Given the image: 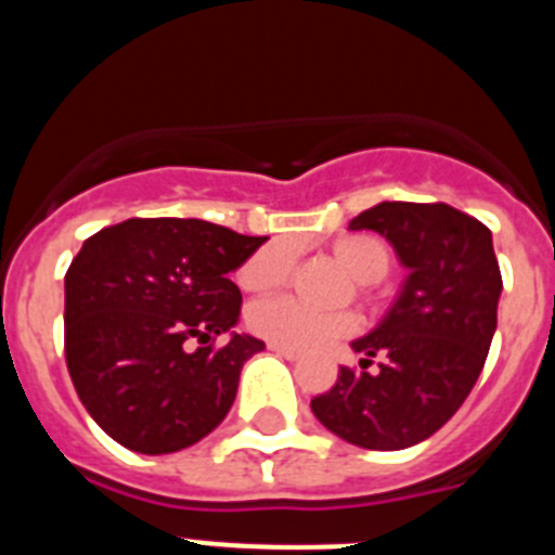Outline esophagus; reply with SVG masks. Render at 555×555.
Returning a JSON list of instances; mask_svg holds the SVG:
<instances>
[{
    "label": "esophagus",
    "instance_id": "1",
    "mask_svg": "<svg viewBox=\"0 0 555 555\" xmlns=\"http://www.w3.org/2000/svg\"><path fill=\"white\" fill-rule=\"evenodd\" d=\"M269 350L278 352V356H281V358H288V361H297V358H300V350L283 347V345H278V341H269Z\"/></svg>",
    "mask_w": 555,
    "mask_h": 555
}]
</instances>
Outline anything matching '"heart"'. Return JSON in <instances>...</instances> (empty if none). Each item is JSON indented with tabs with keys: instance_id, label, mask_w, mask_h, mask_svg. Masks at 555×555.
I'll use <instances>...</instances> for the list:
<instances>
[{
	"instance_id": "1",
	"label": "heart",
	"mask_w": 555,
	"mask_h": 555,
	"mask_svg": "<svg viewBox=\"0 0 555 555\" xmlns=\"http://www.w3.org/2000/svg\"><path fill=\"white\" fill-rule=\"evenodd\" d=\"M331 253L341 267L350 272L352 281L377 283L386 278L391 267V249L384 238L370 233L341 235L331 244ZM294 244L286 238H274L255 249L238 269V286L249 294H269L281 288L294 272ZM249 331L278 341L292 350H311L356 331L358 320L352 311H317L294 297H274V300L255 302L247 313Z\"/></svg>"
}]
</instances>
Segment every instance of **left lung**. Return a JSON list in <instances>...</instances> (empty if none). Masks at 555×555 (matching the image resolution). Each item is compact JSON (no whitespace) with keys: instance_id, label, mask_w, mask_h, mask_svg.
Returning a JSON list of instances; mask_svg holds the SVG:
<instances>
[{"instance_id":"1","label":"left lung","mask_w":555,"mask_h":555,"mask_svg":"<svg viewBox=\"0 0 555 555\" xmlns=\"http://www.w3.org/2000/svg\"><path fill=\"white\" fill-rule=\"evenodd\" d=\"M350 230L384 235L409 278L384 322L352 341L361 370L341 366L311 411L345 442L403 450L434 436L473 391L503 278L487 224L444 203H380Z\"/></svg>"}]
</instances>
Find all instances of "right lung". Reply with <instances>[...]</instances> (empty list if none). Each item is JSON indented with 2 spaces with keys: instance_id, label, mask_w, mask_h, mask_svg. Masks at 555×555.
I'll use <instances>...</instances> for the list:
<instances>
[{
  "instance_id": "right-lung-1",
  "label": "right lung",
  "mask_w": 555,
  "mask_h": 555,
  "mask_svg": "<svg viewBox=\"0 0 555 555\" xmlns=\"http://www.w3.org/2000/svg\"><path fill=\"white\" fill-rule=\"evenodd\" d=\"M267 235L203 219H127L86 238L66 272V366L94 423L127 450L178 453L228 416L261 338L233 333L230 272ZM222 332V348L212 341ZM197 340V351L190 341Z\"/></svg>"
}]
</instances>
